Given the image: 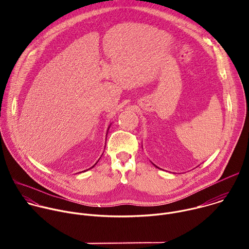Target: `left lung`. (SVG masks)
<instances>
[{"label":"left lung","mask_w":249,"mask_h":249,"mask_svg":"<svg viewBox=\"0 0 249 249\" xmlns=\"http://www.w3.org/2000/svg\"><path fill=\"white\" fill-rule=\"evenodd\" d=\"M156 166H157V165H156ZM157 167H158V166H157Z\"/></svg>","instance_id":"left-lung-1"}]
</instances>
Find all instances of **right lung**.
Here are the masks:
<instances>
[{"label":"right lung","instance_id":"obj_1","mask_svg":"<svg viewBox=\"0 0 249 249\" xmlns=\"http://www.w3.org/2000/svg\"><path fill=\"white\" fill-rule=\"evenodd\" d=\"M95 164H96V163H95ZM95 164H94V165H95ZM94 165H93V166H94ZM93 166H92V167H93ZM90 168H91V167H90Z\"/></svg>","mask_w":249,"mask_h":249}]
</instances>
